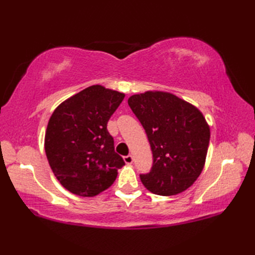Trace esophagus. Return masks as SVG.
<instances>
[{
  "mask_svg": "<svg viewBox=\"0 0 255 255\" xmlns=\"http://www.w3.org/2000/svg\"><path fill=\"white\" fill-rule=\"evenodd\" d=\"M124 161H125V163H126V164H131L132 161H133L132 155L131 154H128L126 156H124Z\"/></svg>",
  "mask_w": 255,
  "mask_h": 255,
  "instance_id": "esophagus-1",
  "label": "esophagus"
}]
</instances>
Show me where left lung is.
Here are the masks:
<instances>
[{
  "instance_id": "1",
  "label": "left lung",
  "mask_w": 255,
  "mask_h": 255,
  "mask_svg": "<svg viewBox=\"0 0 255 255\" xmlns=\"http://www.w3.org/2000/svg\"><path fill=\"white\" fill-rule=\"evenodd\" d=\"M152 151L149 173L140 174L153 194L172 196L185 191L203 171L210 130L203 114L166 92H145L128 99Z\"/></svg>"
}]
</instances>
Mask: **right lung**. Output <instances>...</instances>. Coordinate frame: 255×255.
Wrapping results in <instances>:
<instances>
[{"instance_id": "right-lung-1", "label": "right lung", "mask_w": 255, "mask_h": 255, "mask_svg": "<svg viewBox=\"0 0 255 255\" xmlns=\"http://www.w3.org/2000/svg\"><path fill=\"white\" fill-rule=\"evenodd\" d=\"M124 93L92 85L59 105L48 123L45 151L61 185L92 197L110 187L125 165L115 152L107 123Z\"/></svg>"}]
</instances>
